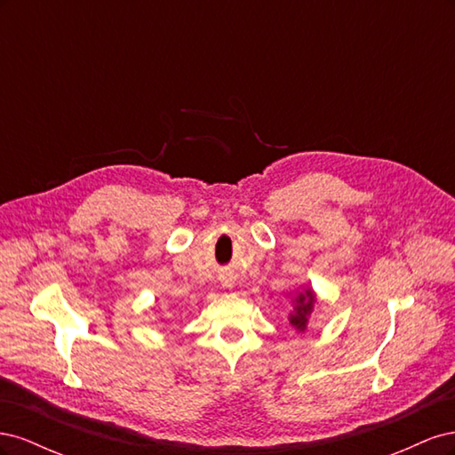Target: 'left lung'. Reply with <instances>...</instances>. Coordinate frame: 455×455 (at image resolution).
I'll list each match as a JSON object with an SVG mask.
<instances>
[{
	"instance_id": "obj_1",
	"label": "left lung",
	"mask_w": 455,
	"mask_h": 455,
	"mask_svg": "<svg viewBox=\"0 0 455 455\" xmlns=\"http://www.w3.org/2000/svg\"><path fill=\"white\" fill-rule=\"evenodd\" d=\"M313 304H315V294L311 288H307V291H304V292H299L294 299V311L291 313V316H288V321H291V324L296 330H299V332H304V330L307 328V316L311 315Z\"/></svg>"
}]
</instances>
